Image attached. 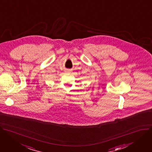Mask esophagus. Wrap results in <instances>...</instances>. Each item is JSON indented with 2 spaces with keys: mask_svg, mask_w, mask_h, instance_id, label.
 I'll return each instance as SVG.
<instances>
[{
  "mask_svg": "<svg viewBox=\"0 0 152 152\" xmlns=\"http://www.w3.org/2000/svg\"><path fill=\"white\" fill-rule=\"evenodd\" d=\"M69 70H67V72H69Z\"/></svg>",
  "mask_w": 152,
  "mask_h": 152,
  "instance_id": "obj_1",
  "label": "esophagus"
}]
</instances>
